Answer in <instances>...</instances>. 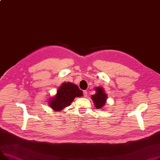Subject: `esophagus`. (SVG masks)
Listing matches in <instances>:
<instances>
[{
	"label": "esophagus",
	"mask_w": 160,
	"mask_h": 160,
	"mask_svg": "<svg viewBox=\"0 0 160 160\" xmlns=\"http://www.w3.org/2000/svg\"><path fill=\"white\" fill-rule=\"evenodd\" d=\"M83 97H88V91L86 90V91H83Z\"/></svg>",
	"instance_id": "obj_1"
}]
</instances>
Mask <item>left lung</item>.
<instances>
[{"mask_svg":"<svg viewBox=\"0 0 160 160\" xmlns=\"http://www.w3.org/2000/svg\"><path fill=\"white\" fill-rule=\"evenodd\" d=\"M95 91L97 93L91 96V98L97 109H102L106 102L107 95L105 93L104 89L102 88H96Z\"/></svg>","mask_w":160,"mask_h":160,"instance_id":"1","label":"left lung"}]
</instances>
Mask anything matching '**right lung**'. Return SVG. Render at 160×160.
Masks as SVG:
<instances>
[{"mask_svg":"<svg viewBox=\"0 0 160 160\" xmlns=\"http://www.w3.org/2000/svg\"><path fill=\"white\" fill-rule=\"evenodd\" d=\"M83 92L78 86L71 82H64L58 88L56 95L49 100V106L56 112L63 110L71 105L75 97H80Z\"/></svg>","mask_w":160,"mask_h":160,"instance_id":"obj_1","label":"right lung"}]
</instances>
